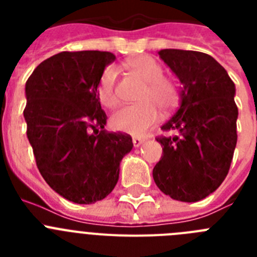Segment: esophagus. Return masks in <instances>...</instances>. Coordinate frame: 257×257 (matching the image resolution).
Wrapping results in <instances>:
<instances>
[{
	"label": "esophagus",
	"instance_id": "obj_1",
	"mask_svg": "<svg viewBox=\"0 0 257 257\" xmlns=\"http://www.w3.org/2000/svg\"><path fill=\"white\" fill-rule=\"evenodd\" d=\"M143 143H144V139H143V138H138V136L133 138V144H134V147H136V148H138V147H140Z\"/></svg>",
	"mask_w": 257,
	"mask_h": 257
}]
</instances>
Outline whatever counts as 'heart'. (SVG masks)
Listing matches in <instances>:
<instances>
[{
    "mask_svg": "<svg viewBox=\"0 0 257 257\" xmlns=\"http://www.w3.org/2000/svg\"><path fill=\"white\" fill-rule=\"evenodd\" d=\"M127 68L143 82L136 96L139 104L118 109L110 117V126L121 133L139 136L157 123L160 118L158 110L167 114L176 108L179 90L174 81L163 77L162 67L149 56L130 59ZM97 96L106 108L117 105V70L113 65H108L103 70L97 83Z\"/></svg>",
    "mask_w": 257,
    "mask_h": 257,
    "instance_id": "obj_1",
    "label": "heart"
}]
</instances>
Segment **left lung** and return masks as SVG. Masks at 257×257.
<instances>
[{
  "label": "left lung",
  "instance_id": "1",
  "mask_svg": "<svg viewBox=\"0 0 257 257\" xmlns=\"http://www.w3.org/2000/svg\"><path fill=\"white\" fill-rule=\"evenodd\" d=\"M160 58L181 82L180 105L161 128L162 157L153 179L166 196L197 202L217 189L228 175L237 144L235 86L212 56L189 50H161Z\"/></svg>",
  "mask_w": 257,
  "mask_h": 257
}]
</instances>
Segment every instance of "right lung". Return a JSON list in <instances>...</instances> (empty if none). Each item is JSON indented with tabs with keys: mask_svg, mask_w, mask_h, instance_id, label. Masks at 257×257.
Returning a JSON list of instances; mask_svg holds the SVG:
<instances>
[{
	"mask_svg": "<svg viewBox=\"0 0 257 257\" xmlns=\"http://www.w3.org/2000/svg\"><path fill=\"white\" fill-rule=\"evenodd\" d=\"M108 51H63L46 59L26 83L27 136L42 178L58 194L79 205L105 198L133 149L130 135L104 130L97 96Z\"/></svg>",
	"mask_w": 257,
	"mask_h": 257,
	"instance_id": "1",
	"label": "right lung"
}]
</instances>
